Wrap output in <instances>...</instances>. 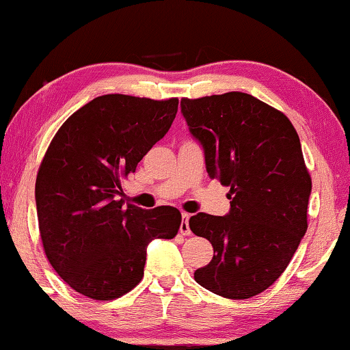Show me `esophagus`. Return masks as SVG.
I'll return each instance as SVG.
<instances>
[{
  "mask_svg": "<svg viewBox=\"0 0 350 350\" xmlns=\"http://www.w3.org/2000/svg\"><path fill=\"white\" fill-rule=\"evenodd\" d=\"M189 214H183V220H181L180 225V233L183 236H189L191 234V230H189Z\"/></svg>",
  "mask_w": 350,
  "mask_h": 350,
  "instance_id": "1",
  "label": "esophagus"
}]
</instances>
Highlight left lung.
Listing matches in <instances>:
<instances>
[{
    "label": "left lung",
    "mask_w": 350,
    "mask_h": 350,
    "mask_svg": "<svg viewBox=\"0 0 350 350\" xmlns=\"http://www.w3.org/2000/svg\"><path fill=\"white\" fill-rule=\"evenodd\" d=\"M181 112L204 146L207 174L231 199L228 215L189 219L193 233L214 246L194 280L226 299L257 296L280 278L307 231L312 178L297 131L278 109L241 92L183 98Z\"/></svg>",
    "instance_id": "obj_1"
}]
</instances>
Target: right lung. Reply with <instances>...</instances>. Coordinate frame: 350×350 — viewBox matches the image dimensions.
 <instances>
[{
    "label": "right lung",
    "instance_id": "right-lung-1",
    "mask_svg": "<svg viewBox=\"0 0 350 350\" xmlns=\"http://www.w3.org/2000/svg\"><path fill=\"white\" fill-rule=\"evenodd\" d=\"M178 98L103 94L75 111L44 152L35 183L44 254L57 275L93 301L130 293L154 238L178 233V208L124 204L122 180L169 131Z\"/></svg>",
    "mask_w": 350,
    "mask_h": 350
}]
</instances>
